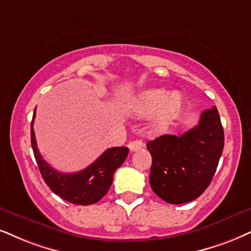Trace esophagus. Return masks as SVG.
Segmentation results:
<instances>
[{
	"instance_id": "obj_1",
	"label": "esophagus",
	"mask_w": 251,
	"mask_h": 251,
	"mask_svg": "<svg viewBox=\"0 0 251 251\" xmlns=\"http://www.w3.org/2000/svg\"><path fill=\"white\" fill-rule=\"evenodd\" d=\"M144 146H145L144 142H142L141 140H134V141L129 142L128 148L131 151H139V149L144 148Z\"/></svg>"
}]
</instances>
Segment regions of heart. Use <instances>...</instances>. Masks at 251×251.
<instances>
[{
  "instance_id": "obj_1",
  "label": "heart",
  "mask_w": 251,
  "mask_h": 251,
  "mask_svg": "<svg viewBox=\"0 0 251 251\" xmlns=\"http://www.w3.org/2000/svg\"><path fill=\"white\" fill-rule=\"evenodd\" d=\"M136 116L154 114L151 126L156 132H164L173 125L182 109V96L177 91L168 94L164 89H147L141 91L128 104Z\"/></svg>"
}]
</instances>
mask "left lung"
<instances>
[{
  "label": "left lung",
  "mask_w": 251,
  "mask_h": 251,
  "mask_svg": "<svg viewBox=\"0 0 251 251\" xmlns=\"http://www.w3.org/2000/svg\"><path fill=\"white\" fill-rule=\"evenodd\" d=\"M224 144L217 106L202 111L198 125L182 135L164 134L149 141L153 191L169 204L195 201L210 185Z\"/></svg>",
  "instance_id": "left-lung-1"
}]
</instances>
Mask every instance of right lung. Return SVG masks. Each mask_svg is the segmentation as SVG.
<instances>
[{
  "label": "right lung",
  "instance_id": "1",
  "mask_svg": "<svg viewBox=\"0 0 251 251\" xmlns=\"http://www.w3.org/2000/svg\"><path fill=\"white\" fill-rule=\"evenodd\" d=\"M34 116L36 110L31 122V145L41 176L50 189L72 204L91 205L100 201L109 191L115 171L127 157L128 148L124 146L109 148L85 169L73 174L60 173L53 169L38 151L33 131Z\"/></svg>",
  "mask_w": 251,
  "mask_h": 251
}]
</instances>
